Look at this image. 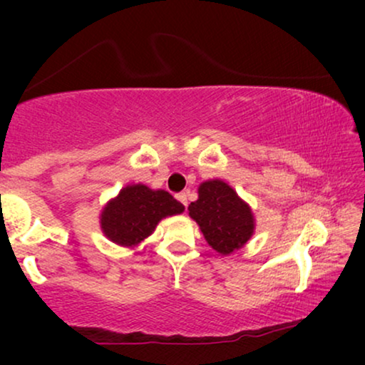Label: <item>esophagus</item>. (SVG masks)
I'll return each instance as SVG.
<instances>
[{
    "label": "esophagus",
    "mask_w": 365,
    "mask_h": 365,
    "mask_svg": "<svg viewBox=\"0 0 365 365\" xmlns=\"http://www.w3.org/2000/svg\"><path fill=\"white\" fill-rule=\"evenodd\" d=\"M176 199L182 204L184 207H187V194L186 192H179L178 196H176Z\"/></svg>",
    "instance_id": "1"
}]
</instances>
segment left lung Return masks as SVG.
Here are the masks:
<instances>
[{
    "instance_id": "8db88e82",
    "label": "left lung",
    "mask_w": 365,
    "mask_h": 365,
    "mask_svg": "<svg viewBox=\"0 0 365 365\" xmlns=\"http://www.w3.org/2000/svg\"><path fill=\"white\" fill-rule=\"evenodd\" d=\"M197 201L187 211L214 251L227 256L241 249L254 232L251 207L221 179L204 181L197 189Z\"/></svg>"
}]
</instances>
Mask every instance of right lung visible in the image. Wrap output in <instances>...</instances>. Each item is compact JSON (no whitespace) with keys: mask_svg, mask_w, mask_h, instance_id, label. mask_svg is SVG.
<instances>
[{"mask_svg":"<svg viewBox=\"0 0 365 365\" xmlns=\"http://www.w3.org/2000/svg\"><path fill=\"white\" fill-rule=\"evenodd\" d=\"M182 211V204L168 191H154L144 184H131L106 204L99 222L109 241L133 247L151 236L163 217Z\"/></svg>","mask_w":365,"mask_h":365,"instance_id":"obj_1","label":"right lung"}]
</instances>
